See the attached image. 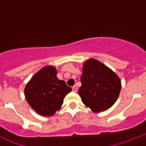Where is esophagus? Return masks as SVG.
Listing matches in <instances>:
<instances>
[{"mask_svg": "<svg viewBox=\"0 0 146 146\" xmlns=\"http://www.w3.org/2000/svg\"><path fill=\"white\" fill-rule=\"evenodd\" d=\"M72 90H73V92H77V90H78L76 86H73V88H72Z\"/></svg>", "mask_w": 146, "mask_h": 146, "instance_id": "1", "label": "esophagus"}]
</instances>
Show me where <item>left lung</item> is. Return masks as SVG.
<instances>
[{"instance_id":"left-lung-1","label":"left lung","mask_w":146,"mask_h":146,"mask_svg":"<svg viewBox=\"0 0 146 146\" xmlns=\"http://www.w3.org/2000/svg\"><path fill=\"white\" fill-rule=\"evenodd\" d=\"M78 93L83 104L95 113L106 111L117 99L121 82L114 72L91 58L85 62Z\"/></svg>"}]
</instances>
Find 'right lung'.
Returning a JSON list of instances; mask_svg holds the SVG:
<instances>
[{
    "label": "right lung",
    "instance_id": "1",
    "mask_svg": "<svg viewBox=\"0 0 146 146\" xmlns=\"http://www.w3.org/2000/svg\"><path fill=\"white\" fill-rule=\"evenodd\" d=\"M72 91L57 77L54 66H48L35 73L27 83L24 93L31 108L42 116H53L61 108L64 97Z\"/></svg>",
    "mask_w": 146,
    "mask_h": 146
}]
</instances>
